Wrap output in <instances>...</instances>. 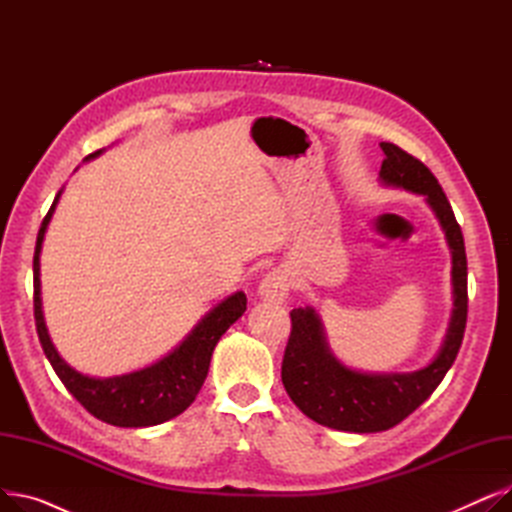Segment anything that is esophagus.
Here are the masks:
<instances>
[{
  "instance_id": "esophagus-1",
  "label": "esophagus",
  "mask_w": 512,
  "mask_h": 512,
  "mask_svg": "<svg viewBox=\"0 0 512 512\" xmlns=\"http://www.w3.org/2000/svg\"><path fill=\"white\" fill-rule=\"evenodd\" d=\"M288 290H290V278L282 270L270 272L259 284L261 299L263 301H272V303L284 301L288 297Z\"/></svg>"
}]
</instances>
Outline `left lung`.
Wrapping results in <instances>:
<instances>
[{"mask_svg":"<svg viewBox=\"0 0 512 512\" xmlns=\"http://www.w3.org/2000/svg\"><path fill=\"white\" fill-rule=\"evenodd\" d=\"M386 159L380 178L390 186L425 195L436 211L452 251L454 311L440 355L413 373L373 375L338 363L328 351L321 321L311 307L290 311V338L282 359V384L309 419L340 432H386L407 419L432 396L452 367L467 326V255L465 240L438 178L421 159L394 143H380Z\"/></svg>","mask_w":512,"mask_h":512,"instance_id":"1","label":"left lung"}]
</instances>
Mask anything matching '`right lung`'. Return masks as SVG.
<instances>
[{
  "mask_svg": "<svg viewBox=\"0 0 512 512\" xmlns=\"http://www.w3.org/2000/svg\"><path fill=\"white\" fill-rule=\"evenodd\" d=\"M101 151L91 153L87 159L99 155ZM60 193L53 199L43 224L37 234L33 272H35V326L43 353L49 359L53 371L66 386V390L83 405L93 417L116 425V427H149L164 423L182 411L191 407L197 398L209 371V361L215 344L222 334L234 324V321L247 311L245 292H236L209 311L199 326L186 336V340L176 348L174 353L161 359L159 363L134 371L120 378L97 380L89 375L72 369L53 348L43 313H41V282H39V253L41 242L51 220V213L56 209Z\"/></svg>",
  "mask_w": 512,
  "mask_h": 512,
  "instance_id": "obj_1",
  "label": "right lung"
}]
</instances>
